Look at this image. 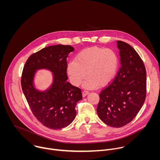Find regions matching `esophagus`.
<instances>
[{
    "instance_id": "obj_1",
    "label": "esophagus",
    "mask_w": 160,
    "mask_h": 160,
    "mask_svg": "<svg viewBox=\"0 0 160 160\" xmlns=\"http://www.w3.org/2000/svg\"><path fill=\"white\" fill-rule=\"evenodd\" d=\"M88 91H87V90H83V92H82V95H83V97H85L87 94H88Z\"/></svg>"
}]
</instances>
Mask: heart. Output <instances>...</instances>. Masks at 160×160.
Segmentation results:
<instances>
[{
  "label": "heart",
  "mask_w": 160,
  "mask_h": 160,
  "mask_svg": "<svg viewBox=\"0 0 160 160\" xmlns=\"http://www.w3.org/2000/svg\"><path fill=\"white\" fill-rule=\"evenodd\" d=\"M119 57L111 49L91 47L80 51L67 65L66 73L70 82L78 86L87 76L83 87L97 88L106 85L115 78L119 68Z\"/></svg>",
  "instance_id": "obj_1"
}]
</instances>
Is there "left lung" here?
<instances>
[{"label": "left lung", "instance_id": "obj_1", "mask_svg": "<svg viewBox=\"0 0 160 160\" xmlns=\"http://www.w3.org/2000/svg\"><path fill=\"white\" fill-rule=\"evenodd\" d=\"M121 66L117 77L99 94L97 112L106 125L116 128L129 123L138 115L146 96V71L135 50L117 41Z\"/></svg>", "mask_w": 160, "mask_h": 160}]
</instances>
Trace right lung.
<instances>
[{"instance_id": "add662e5", "label": "right lung", "mask_w": 160, "mask_h": 160, "mask_svg": "<svg viewBox=\"0 0 160 160\" xmlns=\"http://www.w3.org/2000/svg\"><path fill=\"white\" fill-rule=\"evenodd\" d=\"M73 51L70 45L60 44L45 48L32 54L22 70L21 87L28 105L36 118L51 129L69 125L76 117V105L82 99L81 89L66 81V58ZM40 69L53 73L52 85L44 91L33 85L35 72Z\"/></svg>"}]
</instances>
